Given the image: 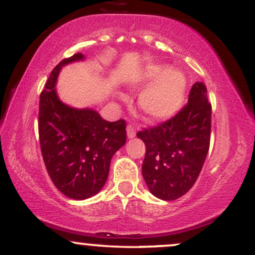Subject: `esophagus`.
<instances>
[{
	"instance_id": "1",
	"label": "esophagus",
	"mask_w": 255,
	"mask_h": 255,
	"mask_svg": "<svg viewBox=\"0 0 255 255\" xmlns=\"http://www.w3.org/2000/svg\"><path fill=\"white\" fill-rule=\"evenodd\" d=\"M127 136L131 139V137L135 136V127L133 125H128L127 126Z\"/></svg>"
}]
</instances>
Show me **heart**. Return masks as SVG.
I'll return each instance as SVG.
<instances>
[{
    "label": "heart",
    "instance_id": "heart-1",
    "mask_svg": "<svg viewBox=\"0 0 255 255\" xmlns=\"http://www.w3.org/2000/svg\"><path fill=\"white\" fill-rule=\"evenodd\" d=\"M145 82H155L154 85L141 94L140 109L149 120L170 118L182 107L186 91V81L179 72H170L166 66H149L143 75Z\"/></svg>",
    "mask_w": 255,
    "mask_h": 255
}]
</instances>
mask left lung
<instances>
[{
	"mask_svg": "<svg viewBox=\"0 0 255 255\" xmlns=\"http://www.w3.org/2000/svg\"><path fill=\"white\" fill-rule=\"evenodd\" d=\"M145 142L142 176L155 197L174 201L194 186L210 146L211 103L203 83H195L176 115L137 131Z\"/></svg>",
	"mask_w": 255,
	"mask_h": 255,
	"instance_id": "8db88e82",
	"label": "left lung"
}]
</instances>
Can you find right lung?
I'll list each match as a JSON object with an SVG mask.
<instances>
[{
	"instance_id": "obj_1",
	"label": "right lung",
	"mask_w": 255,
	"mask_h": 255,
	"mask_svg": "<svg viewBox=\"0 0 255 255\" xmlns=\"http://www.w3.org/2000/svg\"><path fill=\"white\" fill-rule=\"evenodd\" d=\"M83 59L65 58L52 70L39 101V140L46 170L56 188L72 199L96 195L107 182L110 160L127 140L126 121L103 120L95 110L60 102L56 82L61 66Z\"/></svg>"
}]
</instances>
